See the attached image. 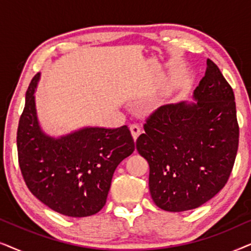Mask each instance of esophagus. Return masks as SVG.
Here are the masks:
<instances>
[{"mask_svg": "<svg viewBox=\"0 0 251 251\" xmlns=\"http://www.w3.org/2000/svg\"><path fill=\"white\" fill-rule=\"evenodd\" d=\"M130 131H131L133 139L136 140L137 138H138V136L140 135V132H142V129H140V126L138 125H131L130 126Z\"/></svg>", "mask_w": 251, "mask_h": 251, "instance_id": "esophagus-1", "label": "esophagus"}]
</instances>
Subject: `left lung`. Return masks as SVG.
<instances>
[{
	"label": "left lung",
	"instance_id": "obj_1",
	"mask_svg": "<svg viewBox=\"0 0 251 251\" xmlns=\"http://www.w3.org/2000/svg\"><path fill=\"white\" fill-rule=\"evenodd\" d=\"M193 99L157 108L136 142L150 164L151 197L166 211L191 210L214 198L238 152L234 94L210 59Z\"/></svg>",
	"mask_w": 251,
	"mask_h": 251
}]
</instances>
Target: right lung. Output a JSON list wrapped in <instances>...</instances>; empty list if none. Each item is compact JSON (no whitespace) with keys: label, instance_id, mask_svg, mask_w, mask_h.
I'll return each instance as SVG.
<instances>
[{"label":"right lung","instance_id":"right-lung-1","mask_svg":"<svg viewBox=\"0 0 251 251\" xmlns=\"http://www.w3.org/2000/svg\"><path fill=\"white\" fill-rule=\"evenodd\" d=\"M41 74L26 92L17 131L19 167L34 197L68 217L97 214L106 203L113 174L135 151L126 126L116 129L84 126L60 137L41 128L35 90Z\"/></svg>","mask_w":251,"mask_h":251}]
</instances>
